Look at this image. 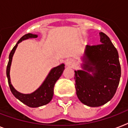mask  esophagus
<instances>
[{
    "instance_id": "obj_1",
    "label": "esophagus",
    "mask_w": 128,
    "mask_h": 128,
    "mask_svg": "<svg viewBox=\"0 0 128 128\" xmlns=\"http://www.w3.org/2000/svg\"><path fill=\"white\" fill-rule=\"evenodd\" d=\"M74 64V60L72 59H68V60L66 61V64L68 65V66H72Z\"/></svg>"
}]
</instances>
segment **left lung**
Here are the masks:
<instances>
[{
    "instance_id": "8db88e82",
    "label": "left lung",
    "mask_w": 128,
    "mask_h": 128,
    "mask_svg": "<svg viewBox=\"0 0 128 128\" xmlns=\"http://www.w3.org/2000/svg\"><path fill=\"white\" fill-rule=\"evenodd\" d=\"M102 44L87 45L84 56V70L75 72V88L78 99L90 107L105 104L114 97L121 77L118 52L110 39L100 33Z\"/></svg>"
}]
</instances>
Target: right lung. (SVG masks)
Returning a JSON list of instances; mask_svg holds the SVG:
<instances>
[{
	"mask_svg": "<svg viewBox=\"0 0 128 128\" xmlns=\"http://www.w3.org/2000/svg\"><path fill=\"white\" fill-rule=\"evenodd\" d=\"M37 36H38L37 35L28 33V34L24 35L22 37H21L20 39L14 46V48L11 50L10 53L9 54V60L6 67V76L11 92L17 99H18L23 104H24L31 108H36L46 105L51 101V100L53 97V94H54V85L56 84V81L61 76L62 72L64 70V64H63L52 69V70L50 71L47 78L44 80V82L41 85L40 87L38 90H36V91L34 92L33 93L30 94H21L18 92H17L14 88L10 82V68L11 62H12L13 54L14 53L15 50L18 46V44L21 41L30 38H37Z\"/></svg>",
	"mask_w": 128,
	"mask_h": 128,
	"instance_id": "right-lung-1",
	"label": "right lung"
}]
</instances>
